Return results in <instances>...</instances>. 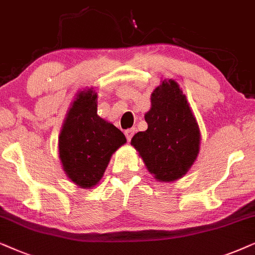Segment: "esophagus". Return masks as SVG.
<instances>
[{
  "label": "esophagus",
  "mask_w": 255,
  "mask_h": 255,
  "mask_svg": "<svg viewBox=\"0 0 255 255\" xmlns=\"http://www.w3.org/2000/svg\"><path fill=\"white\" fill-rule=\"evenodd\" d=\"M134 133H135V128H129V129H127L125 131V135H126V137H127L128 141L131 140V137H133Z\"/></svg>",
  "instance_id": "34e87169"
}]
</instances>
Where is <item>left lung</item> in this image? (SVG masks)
Instances as JSON below:
<instances>
[{"label":"left lung","mask_w":255,"mask_h":255,"mask_svg":"<svg viewBox=\"0 0 255 255\" xmlns=\"http://www.w3.org/2000/svg\"><path fill=\"white\" fill-rule=\"evenodd\" d=\"M148 129L138 131L131 144L148 170L161 182L181 178L199 151V128L177 83L163 80L151 94V108L144 115Z\"/></svg>","instance_id":"1"}]
</instances>
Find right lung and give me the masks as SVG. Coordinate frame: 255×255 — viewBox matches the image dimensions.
Returning <instances> with one entry per match:
<instances>
[{
	"mask_svg": "<svg viewBox=\"0 0 255 255\" xmlns=\"http://www.w3.org/2000/svg\"><path fill=\"white\" fill-rule=\"evenodd\" d=\"M126 143L115 126L97 114V93L80 92L73 101L59 135V157L71 181L80 188L97 184L111 156Z\"/></svg>",
	"mask_w": 255,
	"mask_h": 255,
	"instance_id": "1",
	"label": "right lung"
}]
</instances>
